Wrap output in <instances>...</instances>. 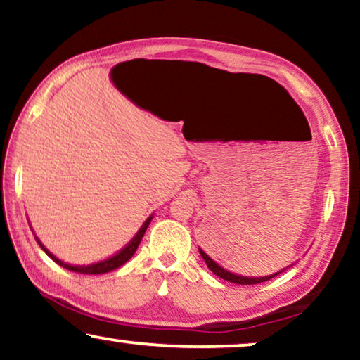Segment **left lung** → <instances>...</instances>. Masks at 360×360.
<instances>
[{"mask_svg":"<svg viewBox=\"0 0 360 360\" xmlns=\"http://www.w3.org/2000/svg\"><path fill=\"white\" fill-rule=\"evenodd\" d=\"M200 254H201V257H203V260L206 262V265H208V269L211 270V272H213L214 275H218L219 278H224V280H228V282H233V283H238V285H255V283L267 282V280L277 277L278 274H282L283 270H285V269H282V270H280V272H275L272 275H265V277H244V275L233 274V272H229V270H226L224 267H221V265L216 264L214 260L211 259L210 255L206 254L203 249H200Z\"/></svg>","mask_w":360,"mask_h":360,"instance_id":"obj_1","label":"left lung"}]
</instances>
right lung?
Masks as SVG:
<instances>
[{
  "instance_id": "1",
  "label": "right lung",
  "mask_w": 360,
  "mask_h": 360,
  "mask_svg": "<svg viewBox=\"0 0 360 360\" xmlns=\"http://www.w3.org/2000/svg\"><path fill=\"white\" fill-rule=\"evenodd\" d=\"M152 218H154V214H150L149 218H147V219L144 221V224L141 226L139 231H137L134 238H132V239L129 240V243H127V244L124 245V248L117 250L116 254H112L111 257H108V259H105V260H100V262L88 264V265H73V264L63 262V260H60L58 257H56V255H53V254L51 252V250H49L47 248H44V244L41 243V240H39V238H37L36 234H34V236H36L37 244L41 245L44 252H46V254L49 255V257H51V259L53 260V262H57L58 265H60V267L72 270V272H78V274H91V275H98V274H106V272H111V270H115V269H117V267H121V265H124V264L127 262V260H129V259L132 257V255H134L136 249L139 248L141 240H142V238H144L146 229L149 228V224H150ZM31 231H32V228H31ZM32 233H34V231H32Z\"/></svg>"
}]
</instances>
